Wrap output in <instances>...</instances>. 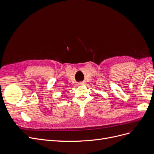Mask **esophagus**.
<instances>
[{"label": "esophagus", "instance_id": "1", "mask_svg": "<svg viewBox=\"0 0 154 154\" xmlns=\"http://www.w3.org/2000/svg\"><path fill=\"white\" fill-rule=\"evenodd\" d=\"M78 85H83V83H82V82H80V83H78Z\"/></svg>", "mask_w": 154, "mask_h": 154}]
</instances>
